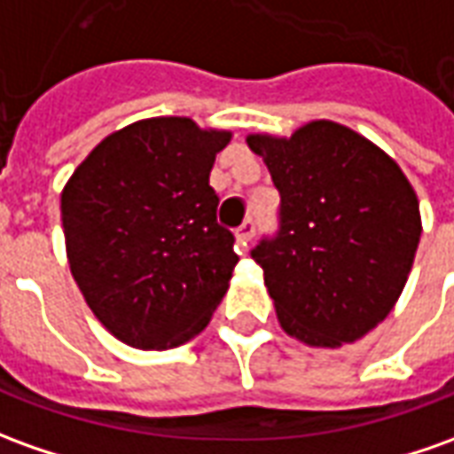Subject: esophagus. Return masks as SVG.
<instances>
[{
	"label": "esophagus",
	"instance_id": "obj_1",
	"mask_svg": "<svg viewBox=\"0 0 454 454\" xmlns=\"http://www.w3.org/2000/svg\"><path fill=\"white\" fill-rule=\"evenodd\" d=\"M254 232H257V222L254 220L242 222V227L237 230V247H239V254H245L247 249H249V242H252Z\"/></svg>",
	"mask_w": 454,
	"mask_h": 454
}]
</instances>
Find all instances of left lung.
Here are the masks:
<instances>
[{
    "mask_svg": "<svg viewBox=\"0 0 454 454\" xmlns=\"http://www.w3.org/2000/svg\"><path fill=\"white\" fill-rule=\"evenodd\" d=\"M279 190V232L252 257L281 328L317 348L353 343L388 317L420 242V205L398 162L333 121L292 137L247 136Z\"/></svg>",
    "mask_w": 454,
    "mask_h": 454,
    "instance_id": "1",
    "label": "left lung"
}]
</instances>
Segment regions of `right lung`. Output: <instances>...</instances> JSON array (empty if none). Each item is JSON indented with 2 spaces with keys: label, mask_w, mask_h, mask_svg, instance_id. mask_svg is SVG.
Wrapping results in <instances>:
<instances>
[{
  "label": "right lung",
  "mask_w": 454,
  "mask_h": 454,
  "mask_svg": "<svg viewBox=\"0 0 454 454\" xmlns=\"http://www.w3.org/2000/svg\"><path fill=\"white\" fill-rule=\"evenodd\" d=\"M230 137L180 115L137 121L103 137L66 183L71 274L96 318L133 348L190 340L230 289L239 257L209 187Z\"/></svg>",
  "instance_id": "1"
}]
</instances>
